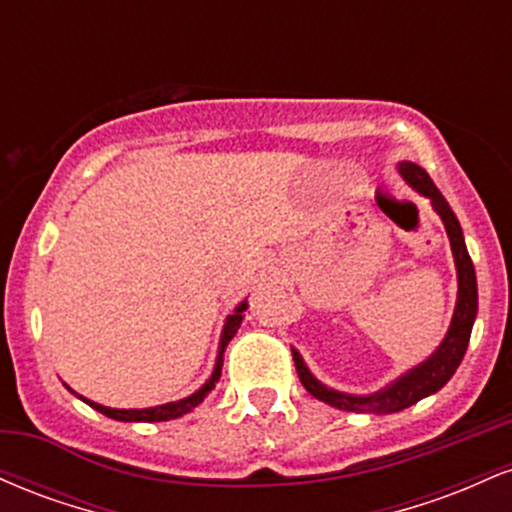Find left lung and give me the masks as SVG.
<instances>
[{
  "instance_id": "8db88e82",
  "label": "left lung",
  "mask_w": 512,
  "mask_h": 512,
  "mask_svg": "<svg viewBox=\"0 0 512 512\" xmlns=\"http://www.w3.org/2000/svg\"><path fill=\"white\" fill-rule=\"evenodd\" d=\"M399 175L411 190L419 192L421 197H426L431 202V207L443 221L445 233L450 238V250L455 257V269H457V301H455V313H452L450 327L445 332L443 342L436 346L431 356L426 361H421L419 366L409 368L407 373H402L399 378L387 383L380 390L368 392V395H351V392L334 390L325 383L315 378L310 373V368L305 366L301 351L293 349V361H296L298 378L305 390L310 392L320 402L330 404L334 409L342 411H356V414H395L411 407V404L421 402L428 395H436L448 380L455 375L457 366L462 363L464 351H467L469 337H472L474 320H477V308H479V293H477V274H474L472 257H469L467 245H464L462 226L457 221L455 211L450 209V204L445 202V197L440 195V190L433 185V180L428 178V173L421 166L411 161H399L397 163Z\"/></svg>"
}]
</instances>
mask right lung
Returning <instances> with one entry per match:
<instances>
[{
    "label": "right lung",
    "instance_id": "1",
    "mask_svg": "<svg viewBox=\"0 0 512 512\" xmlns=\"http://www.w3.org/2000/svg\"><path fill=\"white\" fill-rule=\"evenodd\" d=\"M248 310V298L245 301H240L236 308H233V313L226 317V322H223V330H221V342H219V351H216V363H214V370H211V375L207 378V383H204L199 390L192 392V395L182 397V399H175V402H166V404H156V407H146V409H113V407H103V404L98 402H91V399L76 395L72 387H67L72 395H76L81 399V402H86L88 407L101 411V414L108 416V419H115V421H127V424H132V421H144V424H154V421H170V419H180V416L190 414L192 409L199 407V404L204 402V397L209 395L211 390H214L216 383H219L221 378V368H223V351H226L228 342H231L233 337H236L240 322H243V313Z\"/></svg>",
    "mask_w": 512,
    "mask_h": 512
}]
</instances>
